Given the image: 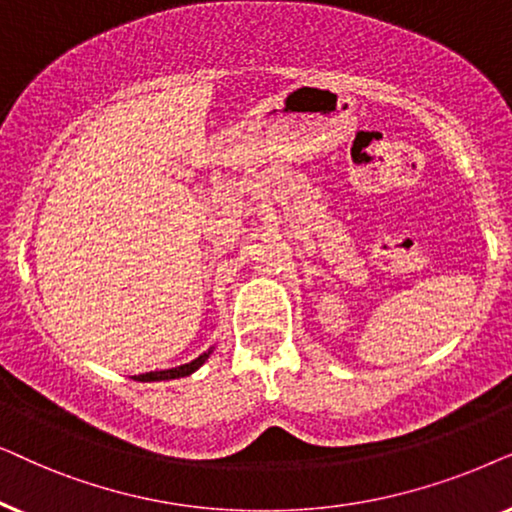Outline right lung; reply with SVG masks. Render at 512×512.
Here are the masks:
<instances>
[{
    "instance_id": "1",
    "label": "right lung",
    "mask_w": 512,
    "mask_h": 512,
    "mask_svg": "<svg viewBox=\"0 0 512 512\" xmlns=\"http://www.w3.org/2000/svg\"><path fill=\"white\" fill-rule=\"evenodd\" d=\"M210 353H213V346L206 353H201L199 358H194L192 363H185L180 367H170V370H161V372H147V374H138V381H166V379H180V377H189V374L199 370V367L206 363V360L210 358Z\"/></svg>"
}]
</instances>
